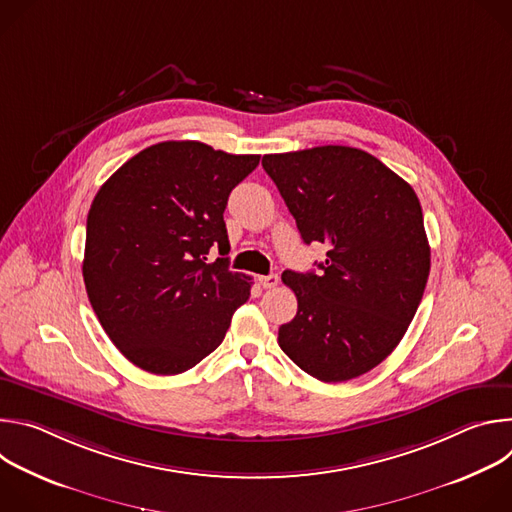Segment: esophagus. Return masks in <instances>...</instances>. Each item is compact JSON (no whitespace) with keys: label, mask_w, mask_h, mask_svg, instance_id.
Instances as JSON below:
<instances>
[{"label":"esophagus","mask_w":512,"mask_h":512,"mask_svg":"<svg viewBox=\"0 0 512 512\" xmlns=\"http://www.w3.org/2000/svg\"><path fill=\"white\" fill-rule=\"evenodd\" d=\"M259 283H261L265 289H271V287H275V285L279 283V277H277L275 273H269V275H261V277H259Z\"/></svg>","instance_id":"obj_1"}]
</instances>
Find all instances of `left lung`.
Returning <instances> with one entry per match:
<instances>
[{"instance_id": "obj_1", "label": "left lung", "mask_w": 512, "mask_h": 512, "mask_svg": "<svg viewBox=\"0 0 512 512\" xmlns=\"http://www.w3.org/2000/svg\"><path fill=\"white\" fill-rule=\"evenodd\" d=\"M261 164L304 243L328 247L320 275H281L298 298L296 318L279 328L281 350L324 383L369 373L401 342L429 277L417 194L348 145L267 154Z\"/></svg>"}]
</instances>
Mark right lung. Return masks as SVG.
<instances>
[{
    "label": "right lung",
    "mask_w": 512,
    "mask_h": 512,
    "mask_svg": "<svg viewBox=\"0 0 512 512\" xmlns=\"http://www.w3.org/2000/svg\"><path fill=\"white\" fill-rule=\"evenodd\" d=\"M261 156L200 141H162L125 162L87 216L89 302L121 354L178 375L223 342L251 281L229 269L225 208ZM218 248L212 264L205 255Z\"/></svg>",
    "instance_id": "right-lung-1"
}]
</instances>
